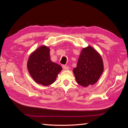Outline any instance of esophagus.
<instances>
[{"label":"esophagus","instance_id":"1","mask_svg":"<svg viewBox=\"0 0 128 128\" xmlns=\"http://www.w3.org/2000/svg\"><path fill=\"white\" fill-rule=\"evenodd\" d=\"M62 68L64 69V70H69V67L67 66H62Z\"/></svg>","mask_w":128,"mask_h":128}]
</instances>
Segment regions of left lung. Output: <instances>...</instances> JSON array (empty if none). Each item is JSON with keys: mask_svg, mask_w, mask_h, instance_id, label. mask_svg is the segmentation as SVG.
<instances>
[{"mask_svg": "<svg viewBox=\"0 0 128 128\" xmlns=\"http://www.w3.org/2000/svg\"><path fill=\"white\" fill-rule=\"evenodd\" d=\"M104 70L102 56L92 47L83 48L77 66L73 69L76 80L80 85L88 87L96 84Z\"/></svg>", "mask_w": 128, "mask_h": 128, "instance_id": "left-lung-1", "label": "left lung"}]
</instances>
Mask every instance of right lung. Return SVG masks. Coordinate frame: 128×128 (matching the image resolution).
<instances>
[{"mask_svg": "<svg viewBox=\"0 0 128 128\" xmlns=\"http://www.w3.org/2000/svg\"><path fill=\"white\" fill-rule=\"evenodd\" d=\"M50 48L45 45L39 47L29 55L27 68L34 81L43 86H48L56 81L62 66L50 59Z\"/></svg>", "mask_w": 128, "mask_h": 128, "instance_id": "obj_1", "label": "right lung"}]
</instances>
